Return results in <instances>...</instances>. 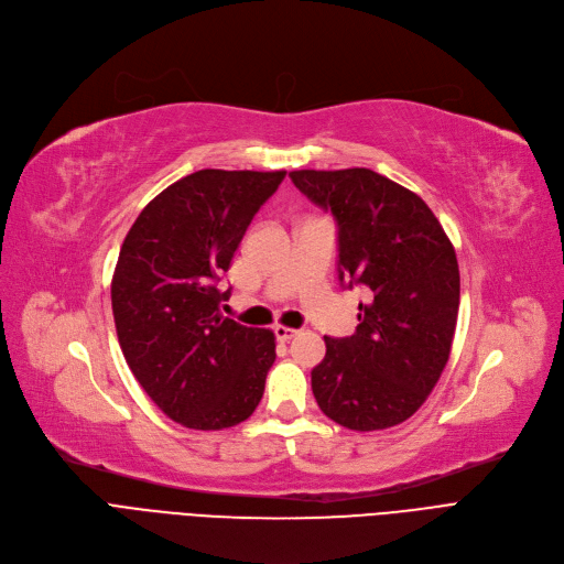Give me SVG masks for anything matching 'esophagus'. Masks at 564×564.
<instances>
[{
  "mask_svg": "<svg viewBox=\"0 0 564 564\" xmlns=\"http://www.w3.org/2000/svg\"><path fill=\"white\" fill-rule=\"evenodd\" d=\"M299 335V330L296 328H289V326H275V337L280 339V341H289L291 337H296Z\"/></svg>",
  "mask_w": 564,
  "mask_h": 564,
  "instance_id": "34e87169",
  "label": "esophagus"
}]
</instances>
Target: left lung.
Masks as SVG:
<instances>
[{"instance_id": "8db88e82", "label": "left lung", "mask_w": 564, "mask_h": 564, "mask_svg": "<svg viewBox=\"0 0 564 564\" xmlns=\"http://www.w3.org/2000/svg\"><path fill=\"white\" fill-rule=\"evenodd\" d=\"M337 220L339 282L367 286L351 337H324L312 369L318 409L354 432L409 420L447 365L459 314V263L415 193L365 167L289 174Z\"/></svg>"}]
</instances>
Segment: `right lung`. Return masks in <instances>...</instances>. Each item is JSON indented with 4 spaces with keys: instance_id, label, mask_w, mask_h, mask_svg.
<instances>
[{
    "instance_id": "right-lung-1",
    "label": "right lung",
    "mask_w": 564,
    "mask_h": 564,
    "mask_svg": "<svg viewBox=\"0 0 564 564\" xmlns=\"http://www.w3.org/2000/svg\"><path fill=\"white\" fill-rule=\"evenodd\" d=\"M282 172L199 170L165 187L130 227L112 278L123 358L174 422L218 432L248 420L275 362V335L223 316L218 289Z\"/></svg>"
}]
</instances>
